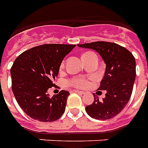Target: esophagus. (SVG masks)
<instances>
[{
	"label": "esophagus",
	"mask_w": 148,
	"mask_h": 148,
	"mask_svg": "<svg viewBox=\"0 0 148 148\" xmlns=\"http://www.w3.org/2000/svg\"><path fill=\"white\" fill-rule=\"evenodd\" d=\"M74 92H75V93H77V94H80V95H85V94H86V92H85V91H82V90H74Z\"/></svg>",
	"instance_id": "34e87169"
}]
</instances>
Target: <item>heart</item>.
Returning <instances> with one entry per match:
<instances>
[{
  "mask_svg": "<svg viewBox=\"0 0 148 148\" xmlns=\"http://www.w3.org/2000/svg\"><path fill=\"white\" fill-rule=\"evenodd\" d=\"M90 53V52H86L82 56L84 55H86V54H89ZM63 67V62L61 64V67ZM71 85L72 86H77V87H81V88H84V87H86L90 85V82L87 80H84V79H74V80H72L71 81Z\"/></svg>",
  "mask_w": 148,
  "mask_h": 148,
  "instance_id": "1",
  "label": "heart"
}]
</instances>
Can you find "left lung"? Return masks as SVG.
Instances as JSON below:
<instances>
[{"instance_id":"obj_1","label":"left lung","mask_w":148,"mask_h":148,"mask_svg":"<svg viewBox=\"0 0 148 148\" xmlns=\"http://www.w3.org/2000/svg\"><path fill=\"white\" fill-rule=\"evenodd\" d=\"M99 53L106 64L99 90H106L105 98L86 107L90 117L108 120L115 117L127 105L133 91L136 76V62L134 55L122 46L111 42L97 41L77 45Z\"/></svg>"}]
</instances>
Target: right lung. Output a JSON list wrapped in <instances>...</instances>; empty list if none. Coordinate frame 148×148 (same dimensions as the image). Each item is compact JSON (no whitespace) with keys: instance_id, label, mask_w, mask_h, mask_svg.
<instances>
[{"instance_id":"add662e5","label":"right lung","mask_w":148,"mask_h":148,"mask_svg":"<svg viewBox=\"0 0 148 148\" xmlns=\"http://www.w3.org/2000/svg\"><path fill=\"white\" fill-rule=\"evenodd\" d=\"M75 45L45 44L26 50L10 69L12 90L21 108L31 118L42 122L56 121L65 112L70 95L61 90L49 97L63 58Z\"/></svg>"}]
</instances>
